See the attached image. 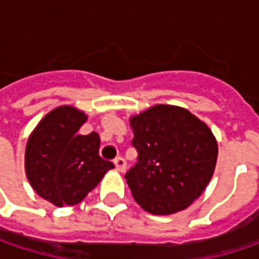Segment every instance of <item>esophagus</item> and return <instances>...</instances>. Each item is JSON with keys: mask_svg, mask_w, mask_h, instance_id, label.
Masks as SVG:
<instances>
[{"mask_svg": "<svg viewBox=\"0 0 259 259\" xmlns=\"http://www.w3.org/2000/svg\"><path fill=\"white\" fill-rule=\"evenodd\" d=\"M114 163H115V166H117V169L120 172H124L126 171V160L123 157H115L114 159Z\"/></svg>", "mask_w": 259, "mask_h": 259, "instance_id": "esophagus-1", "label": "esophagus"}]
</instances>
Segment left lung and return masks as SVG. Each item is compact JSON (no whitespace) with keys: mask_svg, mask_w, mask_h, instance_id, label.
<instances>
[{"mask_svg":"<svg viewBox=\"0 0 259 259\" xmlns=\"http://www.w3.org/2000/svg\"><path fill=\"white\" fill-rule=\"evenodd\" d=\"M138 162L126 172L135 201L151 214L187 208L211 180L218 142L187 109L156 105L130 118Z\"/></svg>","mask_w":259,"mask_h":259,"instance_id":"obj_1","label":"left lung"}]
</instances>
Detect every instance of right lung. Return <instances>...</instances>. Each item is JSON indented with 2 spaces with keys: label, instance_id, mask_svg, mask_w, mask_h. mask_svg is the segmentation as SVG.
I'll use <instances>...</instances> for the list:
<instances>
[{
  "label": "right lung",
  "instance_id": "obj_1",
  "mask_svg": "<svg viewBox=\"0 0 259 259\" xmlns=\"http://www.w3.org/2000/svg\"><path fill=\"white\" fill-rule=\"evenodd\" d=\"M85 121L82 111L58 106L41 118L26 142V179L38 196L57 207L79 204L114 168L99 156L96 132L78 133Z\"/></svg>",
  "mask_w": 259,
  "mask_h": 259
}]
</instances>
